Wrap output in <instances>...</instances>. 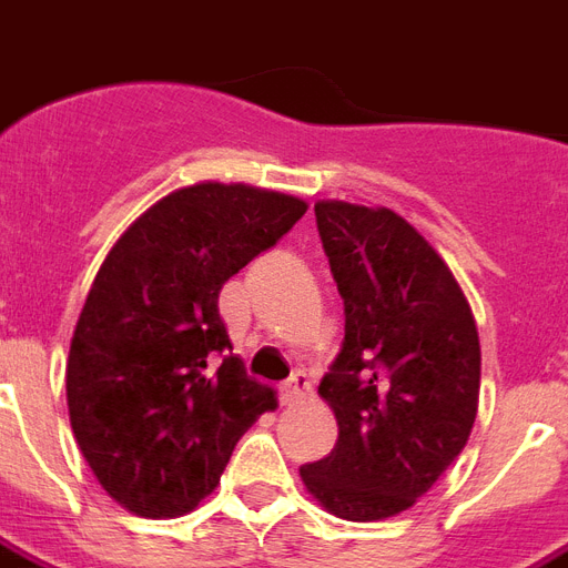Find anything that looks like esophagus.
Instances as JSON below:
<instances>
[{
    "instance_id": "34e87169",
    "label": "esophagus",
    "mask_w": 568,
    "mask_h": 568,
    "mask_svg": "<svg viewBox=\"0 0 568 568\" xmlns=\"http://www.w3.org/2000/svg\"><path fill=\"white\" fill-rule=\"evenodd\" d=\"M308 394H312V379H308V376L303 371L294 373L292 379L285 382L283 388H280V399H283L285 405L300 403V399H306Z\"/></svg>"
}]
</instances>
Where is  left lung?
<instances>
[{"label": "left lung", "instance_id": "1", "mask_svg": "<svg viewBox=\"0 0 568 568\" xmlns=\"http://www.w3.org/2000/svg\"><path fill=\"white\" fill-rule=\"evenodd\" d=\"M315 219L344 300L341 353L317 388L338 440L300 478L341 519H388L467 446L481 382L478 329L446 262L396 212L321 201Z\"/></svg>", "mask_w": 568, "mask_h": 568}]
</instances>
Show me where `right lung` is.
<instances>
[{
  "label": "right lung",
  "mask_w": 568,
  "mask_h": 568,
  "mask_svg": "<svg viewBox=\"0 0 568 568\" xmlns=\"http://www.w3.org/2000/svg\"><path fill=\"white\" fill-rule=\"evenodd\" d=\"M303 212L242 183L178 189L124 230L92 280L69 347V423L101 487L133 514L195 508L276 405L233 356L219 294Z\"/></svg>",
  "instance_id": "add662e5"
}]
</instances>
